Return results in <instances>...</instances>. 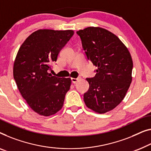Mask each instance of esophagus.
Instances as JSON below:
<instances>
[{
    "mask_svg": "<svg viewBox=\"0 0 151 151\" xmlns=\"http://www.w3.org/2000/svg\"><path fill=\"white\" fill-rule=\"evenodd\" d=\"M79 80L78 79V78H71V82H72V83H73V84H75V83H76L78 82V80Z\"/></svg>",
    "mask_w": 151,
    "mask_h": 151,
    "instance_id": "obj_1",
    "label": "esophagus"
}]
</instances>
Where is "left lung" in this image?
Instances as JSON below:
<instances>
[{
	"label": "left lung",
	"mask_w": 151,
	"mask_h": 151,
	"mask_svg": "<svg viewBox=\"0 0 151 151\" xmlns=\"http://www.w3.org/2000/svg\"><path fill=\"white\" fill-rule=\"evenodd\" d=\"M87 58L97 67L96 75L86 78L84 93L87 108L98 114L114 109L125 97L132 81L133 60L125 45L112 32L101 27L77 31Z\"/></svg>",
	"instance_id": "left-lung-1"
}]
</instances>
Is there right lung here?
<instances>
[{"label": "right lung", "instance_id": "1", "mask_svg": "<svg viewBox=\"0 0 151 151\" xmlns=\"http://www.w3.org/2000/svg\"><path fill=\"white\" fill-rule=\"evenodd\" d=\"M73 33L72 30L39 29L26 39L17 52L14 80L26 102L39 115L49 116L63 108L71 80L53 76L48 70Z\"/></svg>", "mask_w": 151, "mask_h": 151}]
</instances>
